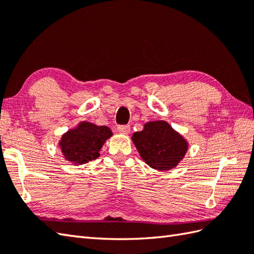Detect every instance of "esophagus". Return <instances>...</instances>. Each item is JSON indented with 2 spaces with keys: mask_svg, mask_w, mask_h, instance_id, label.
<instances>
[{
  "mask_svg": "<svg viewBox=\"0 0 254 254\" xmlns=\"http://www.w3.org/2000/svg\"><path fill=\"white\" fill-rule=\"evenodd\" d=\"M131 130V127L128 124H121V126H118V131L123 134H128Z\"/></svg>",
  "mask_w": 254,
  "mask_h": 254,
  "instance_id": "obj_1",
  "label": "esophagus"
}]
</instances>
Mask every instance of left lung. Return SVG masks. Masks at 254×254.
I'll return each mask as SVG.
<instances>
[{
    "label": "left lung",
    "instance_id": "obj_1",
    "mask_svg": "<svg viewBox=\"0 0 254 254\" xmlns=\"http://www.w3.org/2000/svg\"><path fill=\"white\" fill-rule=\"evenodd\" d=\"M132 139L145 163L158 170L174 168L188 149L183 137L165 121L146 123L143 131L133 134Z\"/></svg>",
    "mask_w": 254,
    "mask_h": 254
}]
</instances>
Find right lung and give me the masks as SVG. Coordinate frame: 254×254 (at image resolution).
Returning a JSON list of instances; mask_svg holds the SVG:
<instances>
[{
	"label": "right lung",
	"instance_id": "1",
	"mask_svg": "<svg viewBox=\"0 0 254 254\" xmlns=\"http://www.w3.org/2000/svg\"><path fill=\"white\" fill-rule=\"evenodd\" d=\"M111 135L112 132L108 127L82 122L77 128L62 136L60 142L62 155L75 164L88 163L99 157V150Z\"/></svg>",
	"mask_w": 254,
	"mask_h": 254
}]
</instances>
